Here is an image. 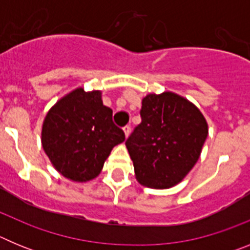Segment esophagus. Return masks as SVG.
Listing matches in <instances>:
<instances>
[{
  "label": "esophagus",
  "mask_w": 250,
  "mask_h": 250,
  "mask_svg": "<svg viewBox=\"0 0 250 250\" xmlns=\"http://www.w3.org/2000/svg\"><path fill=\"white\" fill-rule=\"evenodd\" d=\"M130 130H131V127H130V125H126V126H124V132H125V136H129L130 134Z\"/></svg>",
  "instance_id": "obj_1"
}]
</instances>
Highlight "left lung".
Masks as SVG:
<instances>
[{
    "instance_id": "1",
    "label": "left lung",
    "mask_w": 250,
    "mask_h": 250,
    "mask_svg": "<svg viewBox=\"0 0 250 250\" xmlns=\"http://www.w3.org/2000/svg\"><path fill=\"white\" fill-rule=\"evenodd\" d=\"M140 116L125 141L136 179L155 189L174 187L199 159L207 121L193 104L173 92L147 95Z\"/></svg>"
}]
</instances>
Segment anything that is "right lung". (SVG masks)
Here are the masks:
<instances>
[{
	"instance_id": "add662e5",
	"label": "right lung",
	"mask_w": 250,
	"mask_h": 250,
	"mask_svg": "<svg viewBox=\"0 0 250 250\" xmlns=\"http://www.w3.org/2000/svg\"><path fill=\"white\" fill-rule=\"evenodd\" d=\"M125 140L100 91L77 89L46 115L42 147L60 173L75 182L98 176L115 145Z\"/></svg>"
}]
</instances>
